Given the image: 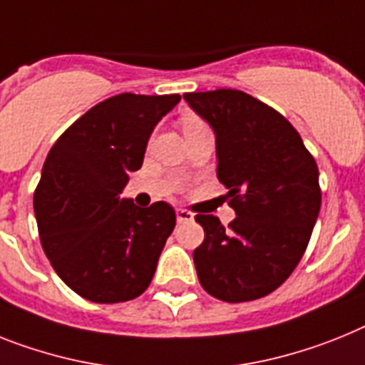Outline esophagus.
Listing matches in <instances>:
<instances>
[{
	"label": "esophagus",
	"mask_w": 365,
	"mask_h": 365,
	"mask_svg": "<svg viewBox=\"0 0 365 365\" xmlns=\"http://www.w3.org/2000/svg\"><path fill=\"white\" fill-rule=\"evenodd\" d=\"M177 221L179 223H185V221H192L194 220V214L190 212V210H186V208H177Z\"/></svg>",
	"instance_id": "esophagus-1"
}]
</instances>
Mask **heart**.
<instances>
[{
    "label": "heart",
    "mask_w": 365,
    "mask_h": 365,
    "mask_svg": "<svg viewBox=\"0 0 365 365\" xmlns=\"http://www.w3.org/2000/svg\"><path fill=\"white\" fill-rule=\"evenodd\" d=\"M195 123H201V120L195 116H186L185 120H182V127H188V125H195Z\"/></svg>",
    "instance_id": "heart-1"
}]
</instances>
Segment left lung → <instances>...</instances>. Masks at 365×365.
<instances>
[{
    "label": "left lung",
    "instance_id": "obj_1",
    "mask_svg": "<svg viewBox=\"0 0 365 365\" xmlns=\"http://www.w3.org/2000/svg\"><path fill=\"white\" fill-rule=\"evenodd\" d=\"M216 133L217 179L236 217L229 227L197 214L205 240L194 251L205 292L225 303L272 294L303 258L322 207L319 171L295 127L242 92L185 93Z\"/></svg>",
    "mask_w": 365,
    "mask_h": 365
}]
</instances>
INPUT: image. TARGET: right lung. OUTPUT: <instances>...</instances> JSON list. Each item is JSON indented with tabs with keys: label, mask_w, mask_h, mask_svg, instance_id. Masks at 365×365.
Returning a JSON list of instances; mask_svg holds the SVG:
<instances>
[{
	"label": "right lung",
	"mask_w": 365,
	"mask_h": 365,
	"mask_svg": "<svg viewBox=\"0 0 365 365\" xmlns=\"http://www.w3.org/2000/svg\"><path fill=\"white\" fill-rule=\"evenodd\" d=\"M179 93H118L73 121L53 144L34 190L43 253L77 295L123 303L148 289L175 227L164 201L149 208L120 199L142 168L148 140Z\"/></svg>",
	"instance_id": "add662e5"
}]
</instances>
